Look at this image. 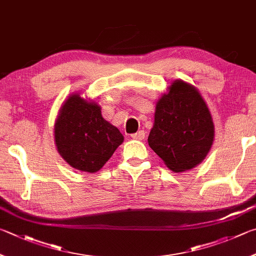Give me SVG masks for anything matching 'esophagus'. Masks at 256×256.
Returning <instances> with one entry per match:
<instances>
[{
    "mask_svg": "<svg viewBox=\"0 0 256 256\" xmlns=\"http://www.w3.org/2000/svg\"><path fill=\"white\" fill-rule=\"evenodd\" d=\"M132 138L133 140H138V141H142V140H144V138H146V132L144 131H138V132H136V133H134V134H132Z\"/></svg>",
    "mask_w": 256,
    "mask_h": 256,
    "instance_id": "34e87169",
    "label": "esophagus"
}]
</instances>
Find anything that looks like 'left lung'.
Masks as SVG:
<instances>
[{
	"mask_svg": "<svg viewBox=\"0 0 256 256\" xmlns=\"http://www.w3.org/2000/svg\"><path fill=\"white\" fill-rule=\"evenodd\" d=\"M215 125L200 92L192 84L176 80L156 104L148 146L174 172L192 170L210 151Z\"/></svg>",
	"mask_w": 256,
	"mask_h": 256,
	"instance_id": "obj_1",
	"label": "left lung"
}]
</instances>
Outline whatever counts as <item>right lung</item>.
<instances>
[{"label":"right lung","mask_w":256,"mask_h":256,"mask_svg":"<svg viewBox=\"0 0 256 256\" xmlns=\"http://www.w3.org/2000/svg\"><path fill=\"white\" fill-rule=\"evenodd\" d=\"M54 133L60 156L74 169L88 174L103 168L124 141L120 130L102 116L100 106L80 92L64 100Z\"/></svg>","instance_id":"1"}]
</instances>
